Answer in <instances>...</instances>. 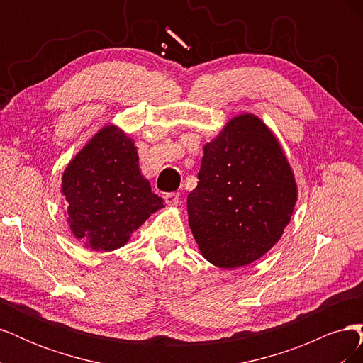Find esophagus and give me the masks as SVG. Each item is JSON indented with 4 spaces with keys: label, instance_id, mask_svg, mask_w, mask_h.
<instances>
[{
    "label": "esophagus",
    "instance_id": "obj_1",
    "mask_svg": "<svg viewBox=\"0 0 363 363\" xmlns=\"http://www.w3.org/2000/svg\"><path fill=\"white\" fill-rule=\"evenodd\" d=\"M179 201H180V195L179 194L171 192V194L164 195V203H167L168 206H177Z\"/></svg>",
    "mask_w": 363,
    "mask_h": 363
}]
</instances>
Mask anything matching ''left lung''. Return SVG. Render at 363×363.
I'll use <instances>...</instances> for the list:
<instances>
[{
    "label": "left lung",
    "mask_w": 363,
    "mask_h": 363,
    "mask_svg": "<svg viewBox=\"0 0 363 363\" xmlns=\"http://www.w3.org/2000/svg\"><path fill=\"white\" fill-rule=\"evenodd\" d=\"M199 184L188 196L189 227L203 257L233 269L276 245L298 196L279 139L252 113L232 118L203 147Z\"/></svg>",
    "instance_id": "1"
}]
</instances>
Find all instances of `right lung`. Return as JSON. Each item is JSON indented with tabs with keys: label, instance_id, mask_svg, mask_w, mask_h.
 I'll use <instances>...</instances> for the list:
<instances>
[{
	"label": "right lung",
	"instance_id": "1",
	"mask_svg": "<svg viewBox=\"0 0 363 363\" xmlns=\"http://www.w3.org/2000/svg\"><path fill=\"white\" fill-rule=\"evenodd\" d=\"M60 192L71 233L92 251L124 247L163 207L140 174L135 140L113 124L98 130L67 164Z\"/></svg>",
	"mask_w": 363,
	"mask_h": 363
}]
</instances>
